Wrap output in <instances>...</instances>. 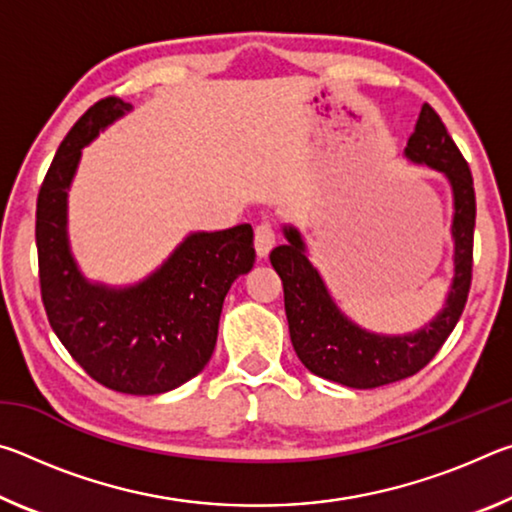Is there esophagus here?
Here are the masks:
<instances>
[{"instance_id": "obj_1", "label": "esophagus", "mask_w": 512, "mask_h": 512, "mask_svg": "<svg viewBox=\"0 0 512 512\" xmlns=\"http://www.w3.org/2000/svg\"><path fill=\"white\" fill-rule=\"evenodd\" d=\"M275 244V228L271 221H262L255 228V250L257 257H266Z\"/></svg>"}]
</instances>
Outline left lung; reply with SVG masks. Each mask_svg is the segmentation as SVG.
Wrapping results in <instances>:
<instances>
[{
  "instance_id": "8db88e82",
  "label": "left lung",
  "mask_w": 512,
  "mask_h": 512,
  "mask_svg": "<svg viewBox=\"0 0 512 512\" xmlns=\"http://www.w3.org/2000/svg\"><path fill=\"white\" fill-rule=\"evenodd\" d=\"M406 160L443 173L452 187L454 277L443 309L409 334H377L343 314L323 275L309 262L300 230L284 225L287 244L271 250V264L284 287L293 350L314 375L350 388H377L415 375L436 357L461 318L472 282L476 198L472 173L449 137L443 119L424 103L404 146Z\"/></svg>"
}]
</instances>
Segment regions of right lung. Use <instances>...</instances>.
<instances>
[{"label":"right lung","mask_w":512,"mask_h":512,"mask_svg":"<svg viewBox=\"0 0 512 512\" xmlns=\"http://www.w3.org/2000/svg\"><path fill=\"white\" fill-rule=\"evenodd\" d=\"M131 108L117 97L101 99L58 146L36 210L40 291L51 329L92 379L117 393L160 395L210 361L225 293L255 264L253 228L192 232L131 287L90 282L69 248V187L83 146Z\"/></svg>","instance_id":"add662e5"}]
</instances>
